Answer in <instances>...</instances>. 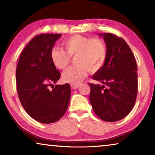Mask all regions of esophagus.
I'll return each mask as SVG.
<instances>
[{
	"instance_id": "esophagus-1",
	"label": "esophagus",
	"mask_w": 155,
	"mask_h": 155,
	"mask_svg": "<svg viewBox=\"0 0 155 155\" xmlns=\"http://www.w3.org/2000/svg\"><path fill=\"white\" fill-rule=\"evenodd\" d=\"M71 86L72 89H73V90H75V89L78 88V87H79V84H71Z\"/></svg>"
}]
</instances>
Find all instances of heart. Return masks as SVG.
Here are the masks:
<instances>
[{
  "instance_id": "1",
  "label": "heart",
  "mask_w": 155,
  "mask_h": 155,
  "mask_svg": "<svg viewBox=\"0 0 155 155\" xmlns=\"http://www.w3.org/2000/svg\"><path fill=\"white\" fill-rule=\"evenodd\" d=\"M64 50L53 48L50 53L52 63L57 68L64 70L71 62V57L75 56L76 65L67 69L62 75L64 82L79 84L90 73H95L102 66L107 56V48L102 40L99 38H89L76 35L63 41Z\"/></svg>"
}]
</instances>
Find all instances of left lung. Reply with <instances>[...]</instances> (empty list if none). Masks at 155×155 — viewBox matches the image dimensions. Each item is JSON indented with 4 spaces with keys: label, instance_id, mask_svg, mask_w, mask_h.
Here are the masks:
<instances>
[{
    "label": "left lung",
    "instance_id": "1",
    "mask_svg": "<svg viewBox=\"0 0 155 155\" xmlns=\"http://www.w3.org/2000/svg\"><path fill=\"white\" fill-rule=\"evenodd\" d=\"M107 45L105 63L92 79L102 85L89 83L90 101L96 115L107 122L126 117L137 94V63L128 44L114 34H101Z\"/></svg>",
    "mask_w": 155,
    "mask_h": 155
}]
</instances>
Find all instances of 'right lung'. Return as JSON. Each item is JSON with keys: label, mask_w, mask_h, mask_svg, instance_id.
<instances>
[{"label": "right lung", "mask_w": 155, "mask_h": 155, "mask_svg": "<svg viewBox=\"0 0 155 155\" xmlns=\"http://www.w3.org/2000/svg\"><path fill=\"white\" fill-rule=\"evenodd\" d=\"M61 34L35 36L20 54L16 68L17 91L22 107L31 118L42 124L61 118L71 98L69 84L48 87L61 78L50 58L51 51Z\"/></svg>", "instance_id": "add662e5"}]
</instances>
